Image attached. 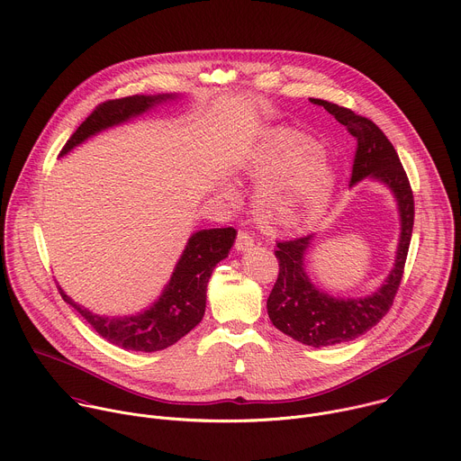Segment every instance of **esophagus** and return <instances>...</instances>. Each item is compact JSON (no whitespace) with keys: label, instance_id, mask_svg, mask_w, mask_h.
<instances>
[{"label":"esophagus","instance_id":"esophagus-1","mask_svg":"<svg viewBox=\"0 0 461 461\" xmlns=\"http://www.w3.org/2000/svg\"><path fill=\"white\" fill-rule=\"evenodd\" d=\"M255 246V240L246 233V231H239L237 233V239H235V251L237 253H242V251H248Z\"/></svg>","mask_w":461,"mask_h":461}]
</instances>
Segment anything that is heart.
Wrapping results in <instances>:
<instances>
[{
	"label": "heart",
	"mask_w": 461,
	"mask_h": 461,
	"mask_svg": "<svg viewBox=\"0 0 461 461\" xmlns=\"http://www.w3.org/2000/svg\"><path fill=\"white\" fill-rule=\"evenodd\" d=\"M237 171L257 182L253 213L267 233H294L321 222L334 201L338 175L321 146L294 129L274 127L237 164ZM221 194L237 199L231 182Z\"/></svg>",
	"instance_id": "obj_1"
}]
</instances>
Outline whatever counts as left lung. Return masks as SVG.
Instances as JSON below:
<instances>
[{
  "instance_id": "8db88e82",
  "label": "left lung",
  "mask_w": 461,
  "mask_h": 461,
  "mask_svg": "<svg viewBox=\"0 0 461 461\" xmlns=\"http://www.w3.org/2000/svg\"><path fill=\"white\" fill-rule=\"evenodd\" d=\"M310 100L334 114L357 140L350 185L365 178L384 185L396 201L400 215V239L393 267L383 285L363 297L332 295L310 279L306 272V255L313 248L315 233L288 242H277L276 257L279 260V277L267 303L270 321L292 339L321 348L354 341L375 326L392 306L403 277L412 237L414 196L396 149L372 120L326 100Z\"/></svg>"
}]
</instances>
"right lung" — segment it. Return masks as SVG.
I'll return each instance as SVG.
<instances>
[{"instance_id":"obj_1","label":"right lung","mask_w":461,"mask_h":461,"mask_svg":"<svg viewBox=\"0 0 461 461\" xmlns=\"http://www.w3.org/2000/svg\"><path fill=\"white\" fill-rule=\"evenodd\" d=\"M184 95H137L120 100H109L98 105L91 116L77 129L59 157L69 155L86 140L104 133L107 129L123 125L151 109L180 100ZM237 231L233 228H212L191 233L175 270L166 283L158 299L133 315L107 317L87 310L73 301L59 288L63 301L71 304L98 336L109 343L133 352H157L175 345L199 324L206 312V292L213 268L228 257Z\"/></svg>"}]
</instances>
